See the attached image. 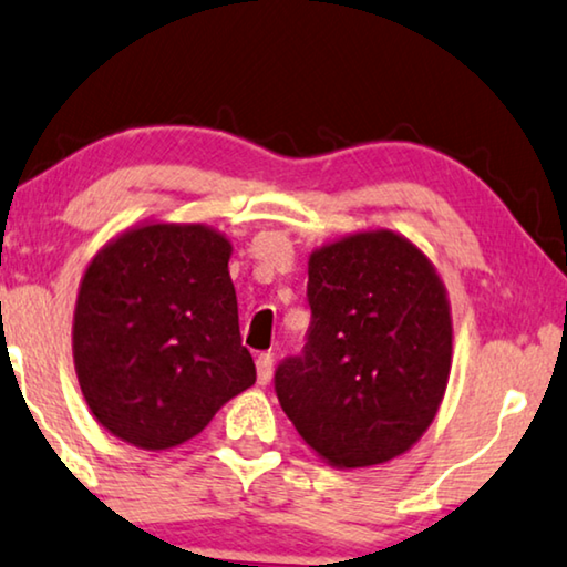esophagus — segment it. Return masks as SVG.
Wrapping results in <instances>:
<instances>
[{
  "instance_id": "34e87169",
  "label": "esophagus",
  "mask_w": 567,
  "mask_h": 567,
  "mask_svg": "<svg viewBox=\"0 0 567 567\" xmlns=\"http://www.w3.org/2000/svg\"><path fill=\"white\" fill-rule=\"evenodd\" d=\"M256 368H258V383L266 385L270 381V375H274V355H270V352H260L256 360Z\"/></svg>"
}]
</instances>
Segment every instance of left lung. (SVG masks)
Instances as JSON below:
<instances>
[{
  "mask_svg": "<svg viewBox=\"0 0 567 567\" xmlns=\"http://www.w3.org/2000/svg\"><path fill=\"white\" fill-rule=\"evenodd\" d=\"M311 322L274 385L301 440L338 467L406 453L450 375L453 324L437 274L404 237L360 233L311 252Z\"/></svg>",
  "mask_w": 567,
  "mask_h": 567,
  "instance_id": "8db88e82",
  "label": "left lung"
}]
</instances>
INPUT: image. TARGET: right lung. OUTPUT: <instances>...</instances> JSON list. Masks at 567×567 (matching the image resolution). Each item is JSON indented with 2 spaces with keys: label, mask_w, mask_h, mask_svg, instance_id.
Listing matches in <instances>:
<instances>
[{
  "label": "right lung",
  "mask_w": 567,
  "mask_h": 567,
  "mask_svg": "<svg viewBox=\"0 0 567 567\" xmlns=\"http://www.w3.org/2000/svg\"><path fill=\"white\" fill-rule=\"evenodd\" d=\"M229 252L209 227L145 225L89 266L73 317L79 385L102 426L130 445H182L256 383Z\"/></svg>",
  "instance_id": "add662e5"
}]
</instances>
